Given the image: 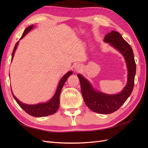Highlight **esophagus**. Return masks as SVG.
<instances>
[{"instance_id":"34e87169","label":"esophagus","mask_w":148,"mask_h":148,"mask_svg":"<svg viewBox=\"0 0 148 148\" xmlns=\"http://www.w3.org/2000/svg\"><path fill=\"white\" fill-rule=\"evenodd\" d=\"M81 68H82V66L79 65H77L75 66V70H76L77 71H79V70H80V69H81Z\"/></svg>"}]
</instances>
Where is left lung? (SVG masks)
I'll use <instances>...</instances> for the list:
<instances>
[{"label": "left lung", "instance_id": "obj_1", "mask_svg": "<svg viewBox=\"0 0 148 148\" xmlns=\"http://www.w3.org/2000/svg\"><path fill=\"white\" fill-rule=\"evenodd\" d=\"M104 41L110 43L119 51L126 60L128 70V82L123 90L118 95H106L94 90L90 83L80 74L77 76L86 105L95 112L109 114L117 110L130 96L135 83L136 63L132 47L119 33L115 31H111L105 36Z\"/></svg>", "mask_w": 148, "mask_h": 148}]
</instances>
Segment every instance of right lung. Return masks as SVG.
Returning <instances> with one entry per match:
<instances>
[{"label":"right lung","mask_w":148,"mask_h":148,"mask_svg":"<svg viewBox=\"0 0 148 148\" xmlns=\"http://www.w3.org/2000/svg\"><path fill=\"white\" fill-rule=\"evenodd\" d=\"M33 28V25H31L28 26V27L26 28L24 31L23 34L22 35L21 39L23 38L27 34V33H28ZM18 44V41L16 43L15 47L13 49V51L12 54V60L13 56H14V53L17 47ZM71 75H72V71H70L62 78L59 83V85H58V87H57L55 95L53 96V97L51 99V101H49L47 102L42 103V104H39L36 105L25 104L23 103H22L18 100L16 98V97L13 95V93H12V95L13 97H14L15 101H16V102L18 103V104L26 113L31 116H33V117H45V116L53 114L56 112L57 110L59 107L60 95V92L62 91V89L63 88V86L65 84L66 80Z\"/></svg>","instance_id":"add662e5"}]
</instances>
